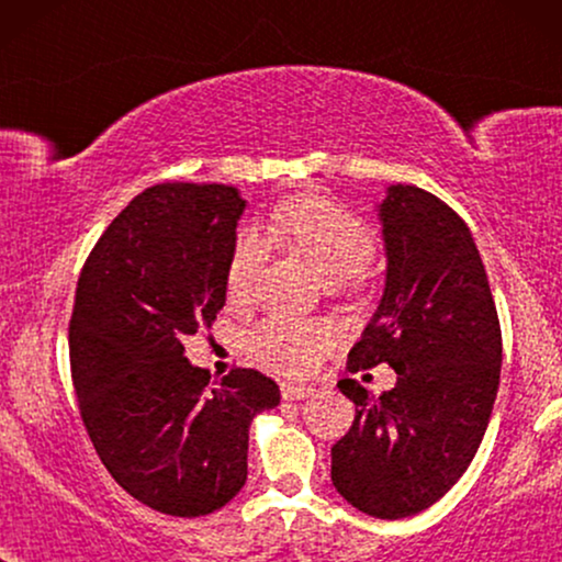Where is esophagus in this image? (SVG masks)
<instances>
[{"mask_svg":"<svg viewBox=\"0 0 562 562\" xmlns=\"http://www.w3.org/2000/svg\"><path fill=\"white\" fill-rule=\"evenodd\" d=\"M281 396L286 398V402H302V398L314 396V389H310V386H294V383H283Z\"/></svg>","mask_w":562,"mask_h":562,"instance_id":"obj_1","label":"esophagus"}]
</instances>
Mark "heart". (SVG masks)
Segmentation results:
<instances>
[{"label": "heart", "mask_w": 562, "mask_h": 562, "mask_svg": "<svg viewBox=\"0 0 562 562\" xmlns=\"http://www.w3.org/2000/svg\"><path fill=\"white\" fill-rule=\"evenodd\" d=\"M266 237L302 258L329 283L363 271L375 250L371 227L358 214L312 194L276 206L266 220ZM263 260L266 245L260 237L250 233L237 237L225 276L229 304L248 302ZM329 340L333 335L319 322L268 317L250 333L248 348L260 363L286 373H306Z\"/></svg>", "instance_id": "heart-1"}]
</instances>
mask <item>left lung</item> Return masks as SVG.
I'll return each mask as SVG.
<instances>
[{
  "instance_id": "left-lung-1",
  "label": "left lung",
  "mask_w": 562,
  "mask_h": 562,
  "mask_svg": "<svg viewBox=\"0 0 562 562\" xmlns=\"http://www.w3.org/2000/svg\"><path fill=\"white\" fill-rule=\"evenodd\" d=\"M386 283L348 356L350 371L389 363L396 386L337 389L356 422L333 445V483L379 519L432 506L468 471L502 375V327L471 229L425 189L394 183L379 204Z\"/></svg>"
}]
</instances>
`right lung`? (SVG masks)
Instances as JSON below:
<instances>
[{
    "mask_svg": "<svg viewBox=\"0 0 562 562\" xmlns=\"http://www.w3.org/2000/svg\"><path fill=\"white\" fill-rule=\"evenodd\" d=\"M245 199L225 183H158L104 229L68 327L81 419L112 479L171 517H204L248 479V429L281 391L252 368L210 381L183 345L225 306Z\"/></svg>",
    "mask_w": 562,
    "mask_h": 562,
    "instance_id": "right-lung-1",
    "label": "right lung"
}]
</instances>
